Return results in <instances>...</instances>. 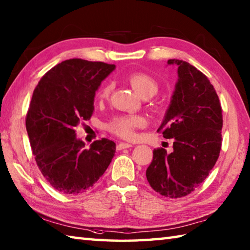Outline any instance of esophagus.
<instances>
[{"label": "esophagus", "mask_w": 250, "mask_h": 250, "mask_svg": "<svg viewBox=\"0 0 250 250\" xmlns=\"http://www.w3.org/2000/svg\"><path fill=\"white\" fill-rule=\"evenodd\" d=\"M133 147V145L131 144H127V143H120L117 145V150H123V149H127V148H130Z\"/></svg>", "instance_id": "34e87169"}]
</instances>
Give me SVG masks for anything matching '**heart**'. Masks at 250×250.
Masks as SVG:
<instances>
[{"label":"heart","instance_id":"1","mask_svg":"<svg viewBox=\"0 0 250 250\" xmlns=\"http://www.w3.org/2000/svg\"><path fill=\"white\" fill-rule=\"evenodd\" d=\"M125 79L136 91V93L144 99L152 97L159 91V84L157 81L146 73H131L127 75ZM110 84H102L96 93V100L99 102L106 100L110 96ZM144 125L145 120L139 115H120L114 117L107 124V129L121 138L131 139L135 136V130Z\"/></svg>","mask_w":250,"mask_h":250}]
</instances>
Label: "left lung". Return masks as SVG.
Wrapping results in <instances>:
<instances>
[{"instance_id": "left-lung-1", "label": "left lung", "mask_w": 250, "mask_h": 250, "mask_svg": "<svg viewBox=\"0 0 250 250\" xmlns=\"http://www.w3.org/2000/svg\"><path fill=\"white\" fill-rule=\"evenodd\" d=\"M178 66L171 104L158 131L173 138V151L153 150L146 176L154 191L167 198L189 195L209 175L222 145V107L208 77L189 63L168 60Z\"/></svg>"}]
</instances>
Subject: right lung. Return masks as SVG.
Instances as JSON below:
<instances>
[{
	"label": "right lung",
	"mask_w": 250,
	"mask_h": 250,
	"mask_svg": "<svg viewBox=\"0 0 250 250\" xmlns=\"http://www.w3.org/2000/svg\"><path fill=\"white\" fill-rule=\"evenodd\" d=\"M115 65L82 59L63 61L41 77L26 115V129L38 167L65 195L87 191L105 172L116 145L106 138L89 149L75 127L90 120L98 87Z\"/></svg>",
	"instance_id": "obj_1"
}]
</instances>
